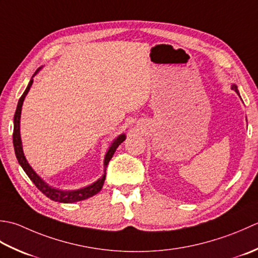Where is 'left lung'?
Listing matches in <instances>:
<instances>
[{
  "instance_id": "1",
  "label": "left lung",
  "mask_w": 258,
  "mask_h": 258,
  "mask_svg": "<svg viewBox=\"0 0 258 258\" xmlns=\"http://www.w3.org/2000/svg\"><path fill=\"white\" fill-rule=\"evenodd\" d=\"M232 89H233V90H235L236 92L238 93V89H237V87H236V86H233V88H232ZM238 94H239V93H238Z\"/></svg>"
}]
</instances>
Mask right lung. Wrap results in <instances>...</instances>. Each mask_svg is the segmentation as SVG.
<instances>
[{
	"label": "right lung",
	"instance_id": "right-lung-1",
	"mask_svg": "<svg viewBox=\"0 0 258 258\" xmlns=\"http://www.w3.org/2000/svg\"><path fill=\"white\" fill-rule=\"evenodd\" d=\"M36 73V72H35ZM33 80L31 79L30 83L26 87L25 91L23 92L22 96H21L19 102H18V107H17V111L14 113V129H13V146H14V151H15V156H17L19 164L21 165V167L23 168V170L25 171L26 175L29 176V178L31 180L33 181L34 185L36 186V188L39 189L41 192H43L44 195L50 198L51 201L53 202H59V203H75V202H80L83 201V199L90 198L92 196L96 195L103 186L104 179H106V175H103L101 179H99L98 181H96L92 185L88 186L86 188L79 189V190H73V191H62L59 190V189H54L50 187L49 185L41 179V178L36 175V173L33 171L32 168L30 167V165L26 162L25 157L23 155V150H22V145H21V137H20V117H21V109H22V103L23 100L26 96V93L29 92L31 86H32ZM125 139V136L121 135L119 136L117 139H115L111 147H110L106 158H104V166L108 165V162L110 161V159L112 158V156L114 154L115 149L118 148V146L122 143V141Z\"/></svg>",
	"mask_w": 258,
	"mask_h": 258
}]
</instances>
